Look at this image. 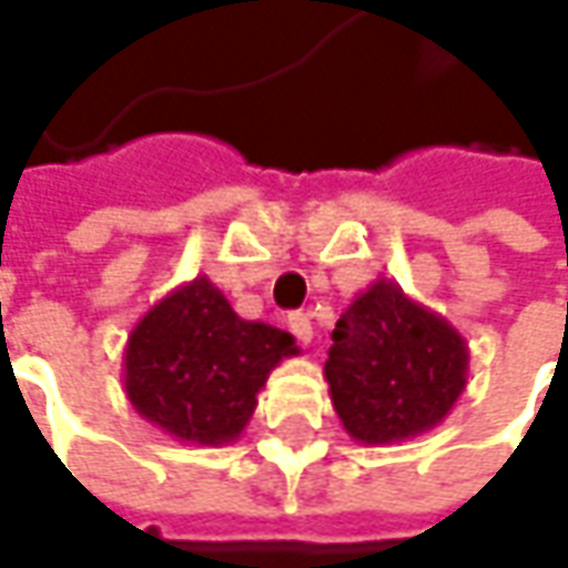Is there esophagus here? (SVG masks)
Listing matches in <instances>:
<instances>
[{"label":"esophagus","instance_id":"obj_1","mask_svg":"<svg viewBox=\"0 0 568 568\" xmlns=\"http://www.w3.org/2000/svg\"><path fill=\"white\" fill-rule=\"evenodd\" d=\"M287 328L294 332V338L300 344H310L313 341V322H310V316H303V313H291L287 316Z\"/></svg>","mask_w":568,"mask_h":568}]
</instances>
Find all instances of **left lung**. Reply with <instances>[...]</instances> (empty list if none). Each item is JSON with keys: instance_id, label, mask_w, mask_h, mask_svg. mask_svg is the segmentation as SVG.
I'll list each match as a JSON object with an SVG mask.
<instances>
[{"instance_id": "8db88e82", "label": "left lung", "mask_w": 568, "mask_h": 568, "mask_svg": "<svg viewBox=\"0 0 568 568\" xmlns=\"http://www.w3.org/2000/svg\"><path fill=\"white\" fill-rule=\"evenodd\" d=\"M332 341L328 395L347 436L363 446L404 443L443 424L468 385L462 332L388 277L354 296Z\"/></svg>"}]
</instances>
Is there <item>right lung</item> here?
I'll list each match as a JSON object with an SVG mask.
<instances>
[{
    "label": "right lung",
    "mask_w": 568,
    "mask_h": 568,
    "mask_svg": "<svg viewBox=\"0 0 568 568\" xmlns=\"http://www.w3.org/2000/svg\"><path fill=\"white\" fill-rule=\"evenodd\" d=\"M296 354L291 332L240 318L199 274L139 318L122 354V388L166 436L227 446L250 424L274 366Z\"/></svg>",
    "instance_id": "add662e5"
}]
</instances>
